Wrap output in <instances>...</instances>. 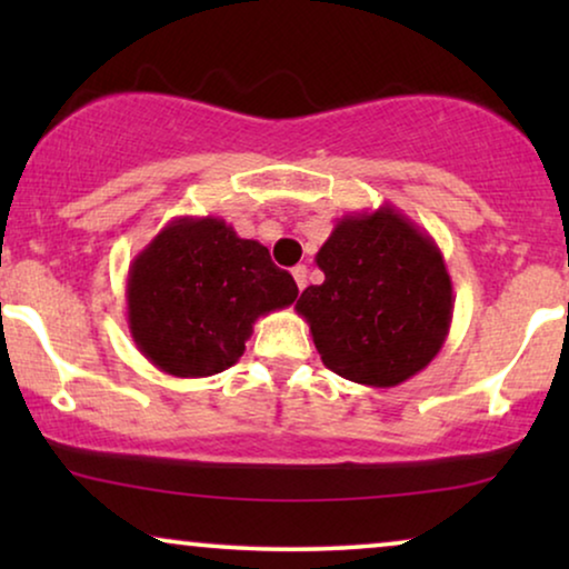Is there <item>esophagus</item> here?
<instances>
[{
    "label": "esophagus",
    "instance_id": "34e87169",
    "mask_svg": "<svg viewBox=\"0 0 569 569\" xmlns=\"http://www.w3.org/2000/svg\"><path fill=\"white\" fill-rule=\"evenodd\" d=\"M292 277H295V284H298V290H300V292L306 290V284H308V269H306V267H295V269H292Z\"/></svg>",
    "mask_w": 569,
    "mask_h": 569
}]
</instances>
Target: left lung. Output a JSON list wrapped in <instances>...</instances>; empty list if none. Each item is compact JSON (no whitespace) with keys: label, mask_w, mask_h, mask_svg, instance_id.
<instances>
[{"label":"left lung","mask_w":569,"mask_h":569,"mask_svg":"<svg viewBox=\"0 0 569 569\" xmlns=\"http://www.w3.org/2000/svg\"><path fill=\"white\" fill-rule=\"evenodd\" d=\"M321 284L295 310L323 365L372 388L399 386L435 360L453 321L438 243L391 204L345 214L316 253Z\"/></svg>","instance_id":"1"}]
</instances>
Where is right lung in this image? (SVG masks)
I'll return each mask as SVG.
<instances>
[{
	"label": "right lung",
	"instance_id": "obj_1",
	"mask_svg": "<svg viewBox=\"0 0 569 569\" xmlns=\"http://www.w3.org/2000/svg\"><path fill=\"white\" fill-rule=\"evenodd\" d=\"M298 284L267 246L220 217H176L129 263L127 321L139 352L176 378H207L243 355L253 323Z\"/></svg>",
	"mask_w": 569,
	"mask_h": 569
}]
</instances>
